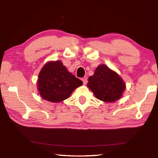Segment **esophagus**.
Segmentation results:
<instances>
[{"instance_id":"esophagus-1","label":"esophagus","mask_w":158,"mask_h":158,"mask_svg":"<svg viewBox=\"0 0 158 158\" xmlns=\"http://www.w3.org/2000/svg\"><path fill=\"white\" fill-rule=\"evenodd\" d=\"M82 82H83V84L84 85H86L87 82H88V81H87V78H84L82 79Z\"/></svg>"}]
</instances>
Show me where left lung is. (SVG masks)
I'll use <instances>...</instances> for the list:
<instances>
[{
  "label": "left lung",
  "mask_w": 158,
  "mask_h": 158,
  "mask_svg": "<svg viewBox=\"0 0 158 158\" xmlns=\"http://www.w3.org/2000/svg\"><path fill=\"white\" fill-rule=\"evenodd\" d=\"M87 86L98 99L106 102L120 99L126 88L120 77L105 65L98 66L94 75L89 77Z\"/></svg>",
  "instance_id": "8db88e82"
}]
</instances>
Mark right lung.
Returning <instances> with one entry per match:
<instances>
[{
    "label": "right lung",
    "instance_id": "obj_1",
    "mask_svg": "<svg viewBox=\"0 0 158 158\" xmlns=\"http://www.w3.org/2000/svg\"><path fill=\"white\" fill-rule=\"evenodd\" d=\"M82 81L69 73L61 61L45 65L38 76V90L44 99L61 102L70 96Z\"/></svg>",
    "mask_w": 158,
    "mask_h": 158
}]
</instances>
